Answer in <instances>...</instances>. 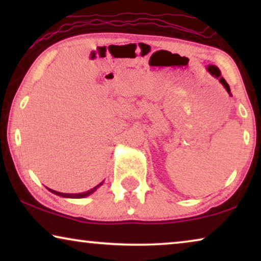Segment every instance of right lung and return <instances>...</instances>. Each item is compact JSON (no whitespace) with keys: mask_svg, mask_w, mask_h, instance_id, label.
Here are the masks:
<instances>
[{"mask_svg":"<svg viewBox=\"0 0 261 261\" xmlns=\"http://www.w3.org/2000/svg\"><path fill=\"white\" fill-rule=\"evenodd\" d=\"M102 184H103V181H102V183H99L97 187L92 188L91 190H89L87 192H82V194H64V192L55 191V190H52V189H48V190L51 191V192H53V194H56V195H58V196H62V197H66V198H83V197H87V196H89V195H91L92 192H95L96 190H97V188L101 187Z\"/></svg>","mask_w":261,"mask_h":261,"instance_id":"1","label":"right lung"}]
</instances>
